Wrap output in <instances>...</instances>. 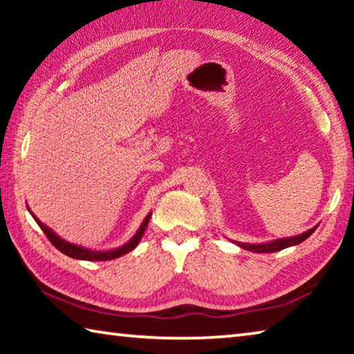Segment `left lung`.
Wrapping results in <instances>:
<instances>
[{"mask_svg":"<svg viewBox=\"0 0 354 354\" xmlns=\"http://www.w3.org/2000/svg\"><path fill=\"white\" fill-rule=\"evenodd\" d=\"M315 227H313V230H309L306 232H303V234H299V236L287 237V239H279V241H273V242H268V243H243V242H237V245L241 248H243V250L254 251V253H274V251H281V250H284L287 247H292V245H298V243H301L303 241H306V239L315 231Z\"/></svg>","mask_w":354,"mask_h":354,"instance_id":"left-lung-1","label":"left lung"}]
</instances>
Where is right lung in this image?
<instances>
[{
    "mask_svg": "<svg viewBox=\"0 0 354 354\" xmlns=\"http://www.w3.org/2000/svg\"><path fill=\"white\" fill-rule=\"evenodd\" d=\"M31 212V211H29ZM31 215L34 217V220L37 221V225L41 227V231L45 232V236L48 237V241H50L55 247L61 251V253L67 254L68 257H73V259H84V261H111V259H115V257H120L123 254L129 253V251H133L137 243H139V241L143 236V232H145L147 226H148V221H149V217H151V212H149L145 220H143V223L140 225L139 231L136 232L134 237L131 239V241L128 243H124L123 247L120 248H115V250H109V251H93V250H87L84 247H80V245H75V243H70L67 241H64V239H61L59 236L55 234V231H51L50 227H46V225L41 223V221L35 217V215L31 212Z\"/></svg>",
    "mask_w": 354,
    "mask_h": 354,
    "instance_id": "add662e5",
    "label": "right lung"
}]
</instances>
